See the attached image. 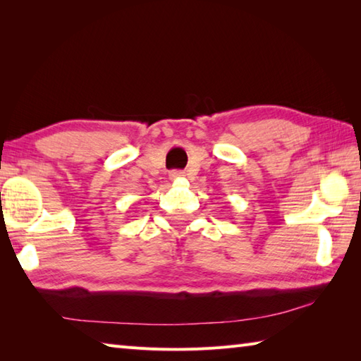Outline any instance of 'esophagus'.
Here are the masks:
<instances>
[{
    "instance_id": "34e87169",
    "label": "esophagus",
    "mask_w": 361,
    "mask_h": 361,
    "mask_svg": "<svg viewBox=\"0 0 361 361\" xmlns=\"http://www.w3.org/2000/svg\"><path fill=\"white\" fill-rule=\"evenodd\" d=\"M169 176H171V180H178L183 176V172L181 171H172L171 173H169Z\"/></svg>"
}]
</instances>
